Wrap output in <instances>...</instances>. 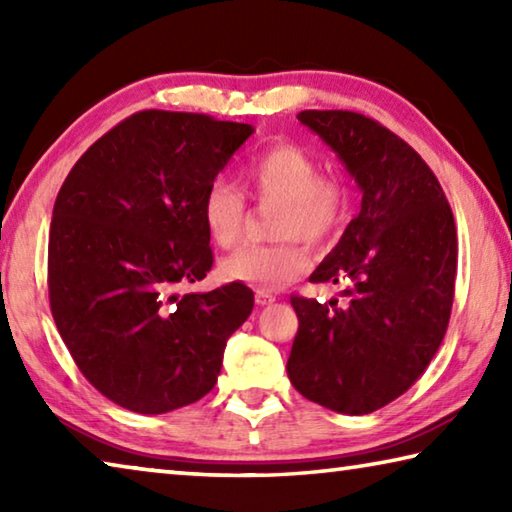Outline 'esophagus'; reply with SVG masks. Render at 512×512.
I'll use <instances>...</instances> for the list:
<instances>
[{
  "mask_svg": "<svg viewBox=\"0 0 512 512\" xmlns=\"http://www.w3.org/2000/svg\"><path fill=\"white\" fill-rule=\"evenodd\" d=\"M255 302L259 307H264V305H271V302H275V296L273 293H268V291H255Z\"/></svg>",
  "mask_w": 512,
  "mask_h": 512,
  "instance_id": "esophagus-1",
  "label": "esophagus"
}]
</instances>
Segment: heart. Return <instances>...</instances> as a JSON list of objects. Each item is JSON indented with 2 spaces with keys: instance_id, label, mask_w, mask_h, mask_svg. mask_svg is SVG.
Instances as JSON below:
<instances>
[{
  "instance_id": "1",
  "label": "heart",
  "mask_w": 512,
  "mask_h": 512,
  "mask_svg": "<svg viewBox=\"0 0 512 512\" xmlns=\"http://www.w3.org/2000/svg\"><path fill=\"white\" fill-rule=\"evenodd\" d=\"M244 192L259 205H277L271 246H248L225 257V282L273 291L309 271L311 255L298 239L325 246L348 216L352 192L334 173H323L314 153L293 142H275L253 155L239 173ZM201 219L214 246L232 248L246 221V201L225 178H214L201 198Z\"/></svg>"
}]
</instances>
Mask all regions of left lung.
Returning a JSON list of instances; mask_svg holds the SVG:
<instances>
[{
    "mask_svg": "<svg viewBox=\"0 0 512 512\" xmlns=\"http://www.w3.org/2000/svg\"><path fill=\"white\" fill-rule=\"evenodd\" d=\"M357 180L361 212L311 282H348L345 298L291 296L293 388L325 409L366 415L418 381L452 316L458 241L443 187L402 137L350 110H302Z\"/></svg>",
    "mask_w": 512,
    "mask_h": 512,
    "instance_id": "obj_1",
    "label": "left lung"
}]
</instances>
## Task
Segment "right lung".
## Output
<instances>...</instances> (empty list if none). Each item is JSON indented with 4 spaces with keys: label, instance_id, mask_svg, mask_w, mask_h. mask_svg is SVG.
<instances>
[{
    "label": "right lung",
    "instance_id": "1",
    "mask_svg": "<svg viewBox=\"0 0 512 512\" xmlns=\"http://www.w3.org/2000/svg\"><path fill=\"white\" fill-rule=\"evenodd\" d=\"M253 131L198 112H135L60 187L51 316L83 377L128 411L158 415L210 393L225 343L253 311L246 284L173 293L214 264L201 198Z\"/></svg>",
    "mask_w": 512,
    "mask_h": 512
}]
</instances>
